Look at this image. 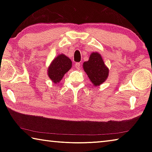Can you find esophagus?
I'll list each match as a JSON object with an SVG mask.
<instances>
[{
  "mask_svg": "<svg viewBox=\"0 0 152 152\" xmlns=\"http://www.w3.org/2000/svg\"><path fill=\"white\" fill-rule=\"evenodd\" d=\"M74 66H75V68L77 69V70H80V69L81 68V64L80 63H76L75 65H74Z\"/></svg>",
  "mask_w": 152,
  "mask_h": 152,
  "instance_id": "obj_1",
  "label": "esophagus"
}]
</instances>
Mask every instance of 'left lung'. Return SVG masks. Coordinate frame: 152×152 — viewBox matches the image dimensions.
Listing matches in <instances>:
<instances>
[{
	"label": "left lung",
	"mask_w": 152,
	"mask_h": 152,
	"mask_svg": "<svg viewBox=\"0 0 152 152\" xmlns=\"http://www.w3.org/2000/svg\"><path fill=\"white\" fill-rule=\"evenodd\" d=\"M83 69L94 86H98L107 80L109 69L105 65L101 55L92 52L89 60L83 63Z\"/></svg>",
	"instance_id": "left-lung-1"
}]
</instances>
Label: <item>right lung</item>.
<instances>
[{"instance_id": "add662e5", "label": "right lung", "mask_w": 152, "mask_h": 152, "mask_svg": "<svg viewBox=\"0 0 152 152\" xmlns=\"http://www.w3.org/2000/svg\"><path fill=\"white\" fill-rule=\"evenodd\" d=\"M72 62L70 58L63 53L53 59L48 68V75L54 84L60 82L64 76L70 70Z\"/></svg>"}]
</instances>
